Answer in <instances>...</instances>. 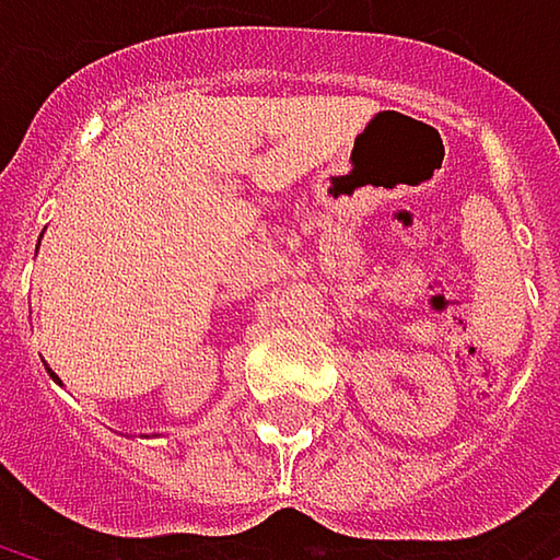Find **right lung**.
<instances>
[{"label":"right lung","instance_id":"1","mask_svg":"<svg viewBox=\"0 0 560 560\" xmlns=\"http://www.w3.org/2000/svg\"><path fill=\"white\" fill-rule=\"evenodd\" d=\"M48 373H51V370H48ZM51 376H55V373H51ZM55 380H57V376H55ZM57 383H60V380H57Z\"/></svg>","mask_w":560,"mask_h":560}]
</instances>
